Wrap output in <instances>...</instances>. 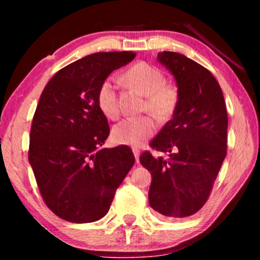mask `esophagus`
I'll return each instance as SVG.
<instances>
[{
  "instance_id": "1",
  "label": "esophagus",
  "mask_w": 260,
  "mask_h": 260,
  "mask_svg": "<svg viewBox=\"0 0 260 260\" xmlns=\"http://www.w3.org/2000/svg\"><path fill=\"white\" fill-rule=\"evenodd\" d=\"M133 152H134V155H135V158H136V163H138L140 162V149L138 148H133Z\"/></svg>"
}]
</instances>
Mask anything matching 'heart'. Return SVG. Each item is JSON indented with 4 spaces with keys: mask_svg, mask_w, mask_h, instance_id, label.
I'll list each match as a JSON object with an SVG mask.
<instances>
[{
    "mask_svg": "<svg viewBox=\"0 0 260 260\" xmlns=\"http://www.w3.org/2000/svg\"><path fill=\"white\" fill-rule=\"evenodd\" d=\"M124 80L145 95V110H149L156 118L165 120L173 116L179 104V90L166 83L165 74L156 67L145 62L131 66L124 73ZM118 83L113 78L104 80L98 90L97 102L103 115L110 119L119 116ZM156 131V122L151 117L143 116L126 118L116 124L112 129V140L118 144L138 147L145 143Z\"/></svg>",
    "mask_w": 260,
    "mask_h": 260,
    "instance_id": "obj_1",
    "label": "heart"
}]
</instances>
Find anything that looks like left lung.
I'll return each instance as SVG.
<instances>
[{"instance_id": "left-lung-1", "label": "left lung", "mask_w": 260, "mask_h": 260, "mask_svg": "<svg viewBox=\"0 0 260 260\" xmlns=\"http://www.w3.org/2000/svg\"><path fill=\"white\" fill-rule=\"evenodd\" d=\"M157 61L175 79L179 104L150 143L168 157L145 151L140 161L151 172V208L165 218H183L207 201L226 157L229 119L221 88L208 70L175 52H159Z\"/></svg>"}]
</instances>
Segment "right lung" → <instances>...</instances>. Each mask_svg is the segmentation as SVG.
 <instances>
[{"label":"right lung","instance_id":"add662e5","mask_svg":"<svg viewBox=\"0 0 260 260\" xmlns=\"http://www.w3.org/2000/svg\"><path fill=\"white\" fill-rule=\"evenodd\" d=\"M135 56L134 52L84 56L55 73L42 91L28 159L42 199L59 218L76 223L102 219L133 168L129 147L102 148L110 127L97 94L110 73Z\"/></svg>","mask_w":260,"mask_h":260}]
</instances>
